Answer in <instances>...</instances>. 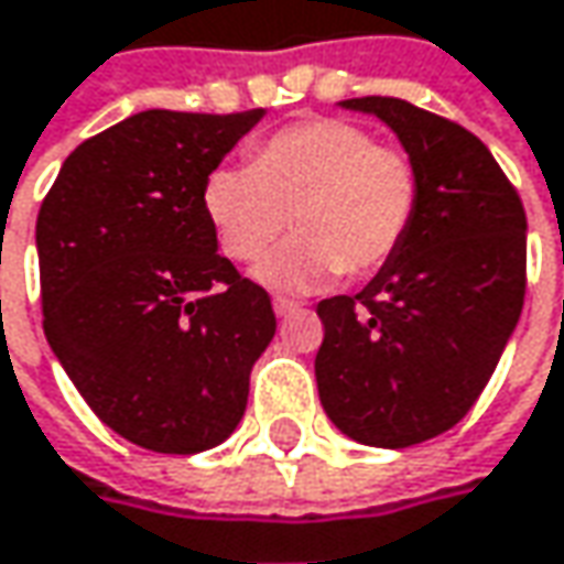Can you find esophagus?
Segmentation results:
<instances>
[{"instance_id":"34e87169","label":"esophagus","mask_w":564,"mask_h":564,"mask_svg":"<svg viewBox=\"0 0 564 564\" xmlns=\"http://www.w3.org/2000/svg\"><path fill=\"white\" fill-rule=\"evenodd\" d=\"M274 313L281 315V318H286V315L300 313V303H296V300H286V296H274Z\"/></svg>"}]
</instances>
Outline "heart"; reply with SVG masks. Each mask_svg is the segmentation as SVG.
Instances as JSON below:
<instances>
[{"label":"heart","instance_id":"1","mask_svg":"<svg viewBox=\"0 0 564 564\" xmlns=\"http://www.w3.org/2000/svg\"><path fill=\"white\" fill-rule=\"evenodd\" d=\"M421 207V172L409 152L380 147L348 120H310L264 140L251 165H219L204 182V214L219 251L254 261L258 281L306 290L332 274L367 278L405 246Z\"/></svg>","mask_w":564,"mask_h":564}]
</instances>
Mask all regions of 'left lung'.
<instances>
[{"instance_id":"left-lung-1","label":"left lung","mask_w":564,"mask_h":564,"mask_svg":"<svg viewBox=\"0 0 564 564\" xmlns=\"http://www.w3.org/2000/svg\"><path fill=\"white\" fill-rule=\"evenodd\" d=\"M395 130L421 172L405 246L354 296L315 306V382L357 444L402 449L459 424L491 380L527 293V214L476 133L402 98H348Z\"/></svg>"}]
</instances>
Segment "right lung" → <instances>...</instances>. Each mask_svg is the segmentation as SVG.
<instances>
[{
  "mask_svg": "<svg viewBox=\"0 0 564 564\" xmlns=\"http://www.w3.org/2000/svg\"><path fill=\"white\" fill-rule=\"evenodd\" d=\"M261 115L127 117L69 152L37 214L53 354L88 409L152 453L223 444L278 332L204 214L207 175Z\"/></svg>",
  "mask_w": 564,
  "mask_h": 564,
  "instance_id": "right-lung-1",
  "label": "right lung"
}]
</instances>
